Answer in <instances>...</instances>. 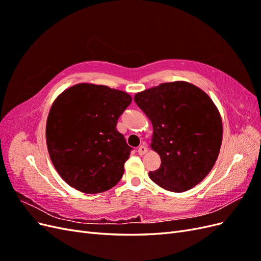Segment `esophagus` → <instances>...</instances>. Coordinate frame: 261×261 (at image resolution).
Returning a JSON list of instances; mask_svg holds the SVG:
<instances>
[{
  "label": "esophagus",
  "mask_w": 261,
  "mask_h": 261,
  "mask_svg": "<svg viewBox=\"0 0 261 261\" xmlns=\"http://www.w3.org/2000/svg\"><path fill=\"white\" fill-rule=\"evenodd\" d=\"M147 151H148V149H147L146 145H141V146H139V147H138V150H137V152H138V154H140V155H143V154L147 153Z\"/></svg>",
  "instance_id": "34e87169"
}]
</instances>
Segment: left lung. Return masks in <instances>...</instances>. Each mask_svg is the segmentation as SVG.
Here are the masks:
<instances>
[{"label": "left lung", "mask_w": 261, "mask_h": 261, "mask_svg": "<svg viewBox=\"0 0 261 261\" xmlns=\"http://www.w3.org/2000/svg\"><path fill=\"white\" fill-rule=\"evenodd\" d=\"M152 124L151 148L160 168L149 172L156 185L181 193L206 177L222 144V120L208 94L186 82L161 84L135 94Z\"/></svg>", "instance_id": "8db88e82"}]
</instances>
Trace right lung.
Wrapping results in <instances>:
<instances>
[{"instance_id":"obj_1","label":"right lung","mask_w":261,"mask_h":261,"mask_svg":"<svg viewBox=\"0 0 261 261\" xmlns=\"http://www.w3.org/2000/svg\"><path fill=\"white\" fill-rule=\"evenodd\" d=\"M130 102L128 93L93 84H77L55 99L46 121V146L69 186L98 194L120 181L132 148L116 124Z\"/></svg>"}]
</instances>
